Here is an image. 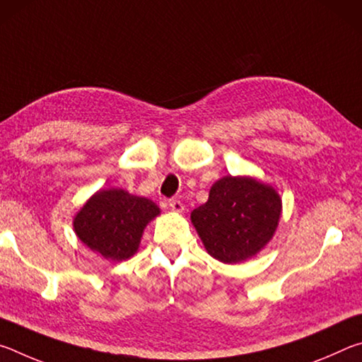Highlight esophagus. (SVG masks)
Segmentation results:
<instances>
[{
  "label": "esophagus",
  "instance_id": "1",
  "mask_svg": "<svg viewBox=\"0 0 362 362\" xmlns=\"http://www.w3.org/2000/svg\"><path fill=\"white\" fill-rule=\"evenodd\" d=\"M169 207H170V211H174V212H183V204H182V201L180 199H169Z\"/></svg>",
  "mask_w": 362,
  "mask_h": 362
}]
</instances>
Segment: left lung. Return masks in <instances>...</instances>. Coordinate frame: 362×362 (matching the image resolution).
Instances as JSON below:
<instances>
[{"mask_svg": "<svg viewBox=\"0 0 362 362\" xmlns=\"http://www.w3.org/2000/svg\"><path fill=\"white\" fill-rule=\"evenodd\" d=\"M281 207L273 187L252 177L226 175L214 183L207 203L192 212V223L214 259L240 263L272 240Z\"/></svg>", "mask_w": 362, "mask_h": 362, "instance_id": "1", "label": "left lung"}]
</instances>
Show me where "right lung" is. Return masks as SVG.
<instances>
[{
  "mask_svg": "<svg viewBox=\"0 0 362 362\" xmlns=\"http://www.w3.org/2000/svg\"><path fill=\"white\" fill-rule=\"evenodd\" d=\"M159 216L153 201L121 188L90 196L73 220L76 236L107 260L121 262L137 252L145 226Z\"/></svg>",
  "mask_w": 362,
  "mask_h": 362,
  "instance_id": "1",
  "label": "right lung"
}]
</instances>
